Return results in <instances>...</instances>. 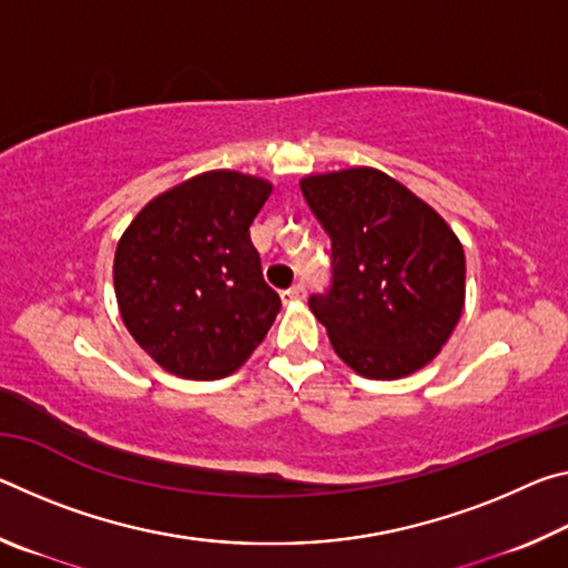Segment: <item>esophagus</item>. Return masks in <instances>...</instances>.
I'll return each mask as SVG.
<instances>
[{
    "instance_id": "esophagus-1",
    "label": "esophagus",
    "mask_w": 568,
    "mask_h": 568,
    "mask_svg": "<svg viewBox=\"0 0 568 568\" xmlns=\"http://www.w3.org/2000/svg\"><path fill=\"white\" fill-rule=\"evenodd\" d=\"M281 297H283V303H285V305L301 303L303 297H305V285H303V283H297V285H293V287H287V291H283V293H281Z\"/></svg>"
}]
</instances>
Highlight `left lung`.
<instances>
[{"instance_id":"obj_1","label":"left lung","mask_w":568,"mask_h":568,"mask_svg":"<svg viewBox=\"0 0 568 568\" xmlns=\"http://www.w3.org/2000/svg\"><path fill=\"white\" fill-rule=\"evenodd\" d=\"M333 243V285L311 297L358 376L396 381L436 358L466 303V255L434 207L376 168L301 180Z\"/></svg>"}]
</instances>
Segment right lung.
Instances as JSON below:
<instances>
[{
	"label": "right lung",
	"instance_id": "1",
	"mask_svg": "<svg viewBox=\"0 0 568 568\" xmlns=\"http://www.w3.org/2000/svg\"><path fill=\"white\" fill-rule=\"evenodd\" d=\"M271 192L263 178L210 170L152 197L122 233L112 265L122 323L172 376H230L271 331L281 297L250 243Z\"/></svg>",
	"mask_w": 568,
	"mask_h": 568
}]
</instances>
